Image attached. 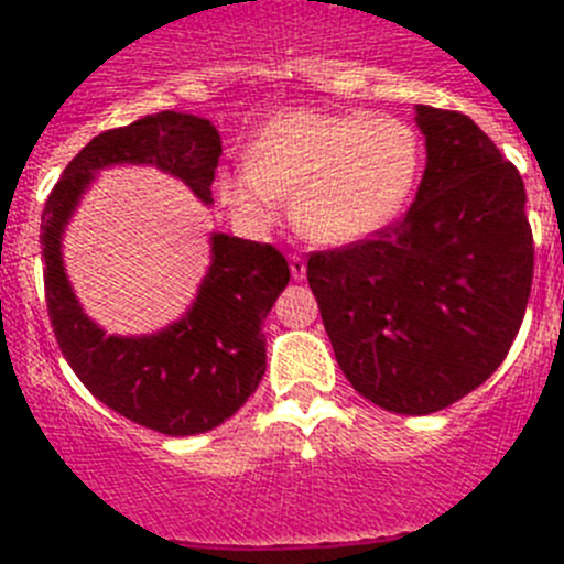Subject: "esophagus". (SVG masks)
<instances>
[{"label":"esophagus","mask_w":564,"mask_h":564,"mask_svg":"<svg viewBox=\"0 0 564 564\" xmlns=\"http://www.w3.org/2000/svg\"><path fill=\"white\" fill-rule=\"evenodd\" d=\"M289 270H292L294 281H303V278H305V259H303V256H300V253L289 256Z\"/></svg>","instance_id":"obj_1"}]
</instances>
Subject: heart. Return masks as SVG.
I'll list each match as a JSON object with an SVG mask.
<instances>
[{
    "label": "heart",
    "instance_id": "heart-1",
    "mask_svg": "<svg viewBox=\"0 0 564 564\" xmlns=\"http://www.w3.org/2000/svg\"><path fill=\"white\" fill-rule=\"evenodd\" d=\"M215 193L231 215L270 224L294 202V224L318 246H351L388 229L412 198L423 139L409 122L371 111H289L272 119Z\"/></svg>",
    "mask_w": 564,
    "mask_h": 564
}]
</instances>
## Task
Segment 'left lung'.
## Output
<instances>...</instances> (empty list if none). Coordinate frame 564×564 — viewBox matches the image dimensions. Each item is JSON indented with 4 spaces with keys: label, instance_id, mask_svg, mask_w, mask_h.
<instances>
[{
    "label": "left lung",
    "instance_id": "left-lung-1",
    "mask_svg": "<svg viewBox=\"0 0 564 564\" xmlns=\"http://www.w3.org/2000/svg\"><path fill=\"white\" fill-rule=\"evenodd\" d=\"M414 119L429 161L406 215L308 259L340 371L395 414L440 412L502 366L534 270L513 163L466 113L417 106Z\"/></svg>",
    "mask_w": 564,
    "mask_h": 564
}]
</instances>
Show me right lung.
<instances>
[{"mask_svg":"<svg viewBox=\"0 0 564 564\" xmlns=\"http://www.w3.org/2000/svg\"><path fill=\"white\" fill-rule=\"evenodd\" d=\"M220 133L209 119L161 111L95 135L62 172L40 224L43 281L56 344L84 388L122 417L169 436L226 423L259 388L267 368L264 324L289 283L281 250L240 237H209L213 261L180 322L152 335H106L73 294L62 235L100 169L147 163L213 204Z\"/></svg>","mask_w":564,"mask_h":564,"instance_id":"right-lung-1","label":"right lung"}]
</instances>
